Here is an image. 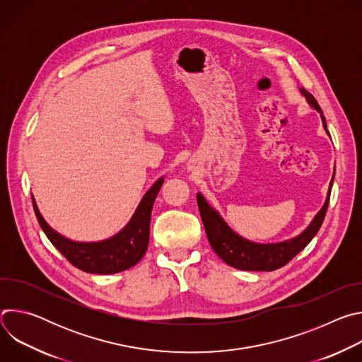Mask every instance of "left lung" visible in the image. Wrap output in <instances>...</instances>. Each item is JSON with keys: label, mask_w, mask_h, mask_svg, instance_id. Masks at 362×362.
I'll return each instance as SVG.
<instances>
[{"label": "left lung", "mask_w": 362, "mask_h": 362, "mask_svg": "<svg viewBox=\"0 0 362 362\" xmlns=\"http://www.w3.org/2000/svg\"><path fill=\"white\" fill-rule=\"evenodd\" d=\"M298 90L305 97L308 106L320 113L325 133L329 136L325 117L322 115V110L318 106V103L315 101V98L302 87H298ZM334 176H335V169H334ZM334 176H332L329 187H328L325 203L322 204L320 212L314 216L311 223H309L299 235H296L291 239H285L281 242H271V243L253 242V240H249V239L240 236L238 232H235L226 223V221L222 218V215L199 192L196 194L199 212H200V218H202L206 235H208L212 249L216 252V255L225 264H228L232 268L240 269V271H268V272H271L278 268H282L292 259L293 256H296L309 242H311L313 238L320 230V228L324 222L327 209H328Z\"/></svg>", "instance_id": "1"}]
</instances>
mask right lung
<instances>
[{"mask_svg":"<svg viewBox=\"0 0 362 362\" xmlns=\"http://www.w3.org/2000/svg\"><path fill=\"white\" fill-rule=\"evenodd\" d=\"M163 182L165 176L151 185L141 197L133 216L122 230L107 239L97 242H77L63 236L45 222L34 197L33 206L37 221L45 236L62 255H64L71 265L87 274L110 275L134 267L144 256L148 246L151 208Z\"/></svg>","mask_w":362,"mask_h":362,"instance_id":"right-lung-1","label":"right lung"}]
</instances>
